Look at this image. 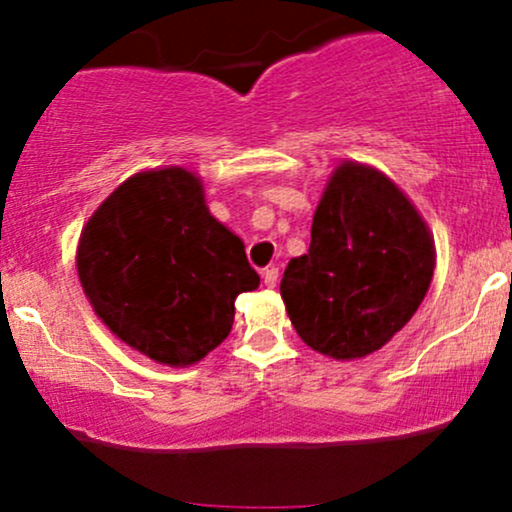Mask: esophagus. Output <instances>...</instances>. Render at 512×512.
I'll return each instance as SVG.
<instances>
[{
	"instance_id": "34e87169",
	"label": "esophagus",
	"mask_w": 512,
	"mask_h": 512,
	"mask_svg": "<svg viewBox=\"0 0 512 512\" xmlns=\"http://www.w3.org/2000/svg\"><path fill=\"white\" fill-rule=\"evenodd\" d=\"M262 279H264V286H267V289H274V286L279 284V269L267 267V269H264Z\"/></svg>"
}]
</instances>
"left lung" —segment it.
I'll use <instances>...</instances> for the list:
<instances>
[{
    "mask_svg": "<svg viewBox=\"0 0 512 512\" xmlns=\"http://www.w3.org/2000/svg\"><path fill=\"white\" fill-rule=\"evenodd\" d=\"M433 269L436 245L411 199L378 168L342 161L315 209L308 252L286 267L281 298L310 349L354 361L407 325Z\"/></svg>",
    "mask_w": 512,
    "mask_h": 512,
    "instance_id": "1",
    "label": "left lung"
}]
</instances>
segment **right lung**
<instances>
[{"label":"right lung","instance_id":"right-lung-1","mask_svg":"<svg viewBox=\"0 0 512 512\" xmlns=\"http://www.w3.org/2000/svg\"><path fill=\"white\" fill-rule=\"evenodd\" d=\"M93 313L120 342L163 366L202 361L228 337L238 293L260 276L231 228L211 216L197 173H134L93 211L76 245Z\"/></svg>","mask_w":512,"mask_h":512}]
</instances>
